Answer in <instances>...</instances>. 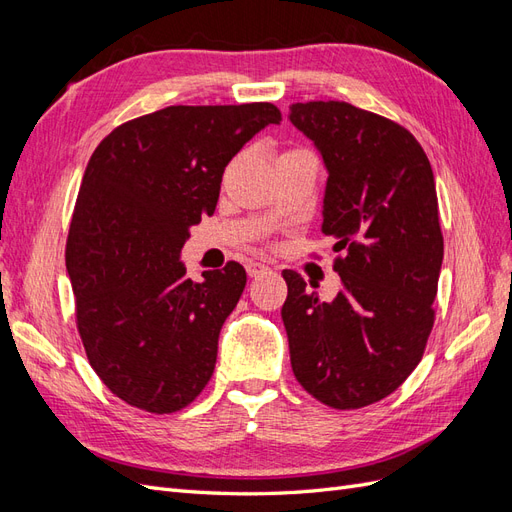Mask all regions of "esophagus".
<instances>
[{"mask_svg": "<svg viewBox=\"0 0 512 512\" xmlns=\"http://www.w3.org/2000/svg\"><path fill=\"white\" fill-rule=\"evenodd\" d=\"M245 269H247V275H250V277H260V275H265V273L271 271V269L265 265V262H256V260L247 262Z\"/></svg>", "mask_w": 512, "mask_h": 512, "instance_id": "esophagus-1", "label": "esophagus"}]
</instances>
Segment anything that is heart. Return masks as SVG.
Here are the masks:
<instances>
[{"label":"heart","instance_id":"1","mask_svg":"<svg viewBox=\"0 0 512 512\" xmlns=\"http://www.w3.org/2000/svg\"><path fill=\"white\" fill-rule=\"evenodd\" d=\"M288 153H292V151H288Z\"/></svg>","mask_w":512,"mask_h":512}]
</instances>
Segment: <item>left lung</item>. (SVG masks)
<instances>
[{
    "instance_id": "1",
    "label": "left lung",
    "mask_w": 512,
    "mask_h": 512,
    "mask_svg": "<svg viewBox=\"0 0 512 512\" xmlns=\"http://www.w3.org/2000/svg\"><path fill=\"white\" fill-rule=\"evenodd\" d=\"M288 119L327 166L322 232L342 290L320 301L284 271L282 320L294 378L337 410L374 404L421 361L444 256L433 170L399 123L348 102H297Z\"/></svg>"
}]
</instances>
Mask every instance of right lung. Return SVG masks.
I'll list each match as a JSON object with an SVG mask.
<instances>
[{"label": "right lung", "mask_w": 512, "mask_h": 512, "mask_svg": "<svg viewBox=\"0 0 512 512\" xmlns=\"http://www.w3.org/2000/svg\"><path fill=\"white\" fill-rule=\"evenodd\" d=\"M282 113L269 102L166 106L96 147L66 243L76 327L108 391L153 414L185 408L213 376L239 262L185 277L190 226L215 211L226 164Z\"/></svg>", "instance_id": "obj_1"}]
</instances>
